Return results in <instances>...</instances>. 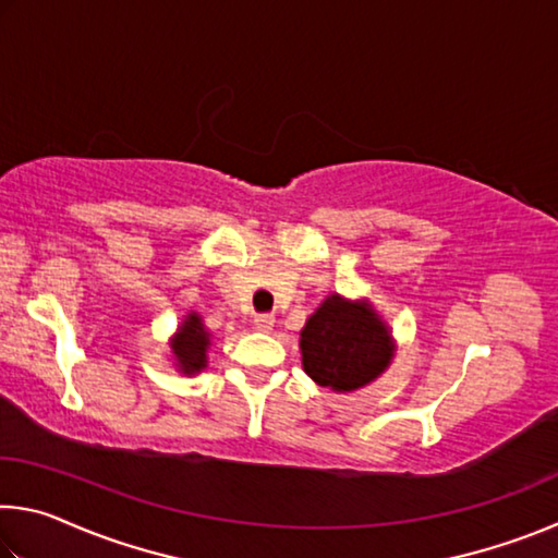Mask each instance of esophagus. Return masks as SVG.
I'll list each match as a JSON object with an SVG mask.
<instances>
[{"label":"esophagus","mask_w":558,"mask_h":558,"mask_svg":"<svg viewBox=\"0 0 558 558\" xmlns=\"http://www.w3.org/2000/svg\"><path fill=\"white\" fill-rule=\"evenodd\" d=\"M253 323H256V327L260 329V332H270L272 325H276V315L263 313V315H256V319H253Z\"/></svg>","instance_id":"obj_1"}]
</instances>
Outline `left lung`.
Segmentation results:
<instances>
[{
  "mask_svg": "<svg viewBox=\"0 0 558 558\" xmlns=\"http://www.w3.org/2000/svg\"><path fill=\"white\" fill-rule=\"evenodd\" d=\"M300 349L310 379L335 391H354L389 366L391 337L372 307L332 295L307 319Z\"/></svg>",
  "mask_w": 558,
  "mask_h": 558,
  "instance_id": "8db88e82",
  "label": "left lung"
}]
</instances>
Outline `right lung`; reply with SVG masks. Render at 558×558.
Returning <instances> with one entry per match:
<instances>
[{
    "mask_svg": "<svg viewBox=\"0 0 558 558\" xmlns=\"http://www.w3.org/2000/svg\"><path fill=\"white\" fill-rule=\"evenodd\" d=\"M206 347H209V335L204 332L202 319L192 315L179 329V335L174 339V354L182 364V369L186 374L192 372H202L206 366Z\"/></svg>",
    "mask_w": 558,
    "mask_h": 558,
    "instance_id": "obj_1",
    "label": "right lung"
}]
</instances>
